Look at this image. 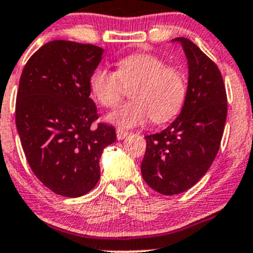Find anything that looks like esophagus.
I'll use <instances>...</instances> for the list:
<instances>
[{
  "label": "esophagus",
  "mask_w": 253,
  "mask_h": 253,
  "mask_svg": "<svg viewBox=\"0 0 253 253\" xmlns=\"http://www.w3.org/2000/svg\"><path fill=\"white\" fill-rule=\"evenodd\" d=\"M116 133H117V140H124V138H126L127 136L129 134L128 132L124 131V129H121V128L116 129Z\"/></svg>",
  "instance_id": "obj_1"
}]
</instances>
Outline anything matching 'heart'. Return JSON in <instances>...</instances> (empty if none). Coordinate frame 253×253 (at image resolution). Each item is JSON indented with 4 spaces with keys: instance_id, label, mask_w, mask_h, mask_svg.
Returning a JSON list of instances; mask_svg holds the SVG:
<instances>
[{
    "instance_id": "obj_1",
    "label": "heart",
    "mask_w": 253,
    "mask_h": 253,
    "mask_svg": "<svg viewBox=\"0 0 253 253\" xmlns=\"http://www.w3.org/2000/svg\"><path fill=\"white\" fill-rule=\"evenodd\" d=\"M132 101L106 116L110 124L133 128L152 117L162 124L180 112L186 97V77L180 68L166 66L151 53H133L117 62V71L97 68L89 79L93 97L103 107L120 102L125 87H132Z\"/></svg>"
}]
</instances>
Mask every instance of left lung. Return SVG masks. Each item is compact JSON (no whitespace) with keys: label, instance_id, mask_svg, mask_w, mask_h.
<instances>
[{"label":"left lung","instance_id":"obj_1","mask_svg":"<svg viewBox=\"0 0 253 253\" xmlns=\"http://www.w3.org/2000/svg\"><path fill=\"white\" fill-rule=\"evenodd\" d=\"M187 58L188 81L180 115L164 131L145 136L141 173L166 196L182 193L209 171L219 150L227 117V96L218 67L192 41L177 37Z\"/></svg>","mask_w":253,"mask_h":253}]
</instances>
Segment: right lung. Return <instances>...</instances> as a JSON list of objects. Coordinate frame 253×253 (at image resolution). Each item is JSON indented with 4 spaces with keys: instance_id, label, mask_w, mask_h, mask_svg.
Masks as SVG:
<instances>
[{
    "instance_id": "add662e5",
    "label": "right lung",
    "mask_w": 253,
    "mask_h": 253,
    "mask_svg": "<svg viewBox=\"0 0 253 253\" xmlns=\"http://www.w3.org/2000/svg\"><path fill=\"white\" fill-rule=\"evenodd\" d=\"M103 51L89 43L47 42L21 75L16 126L23 152L37 178L66 197L84 196L96 186L103 148L117 138L115 127L93 126L98 115L89 79Z\"/></svg>"
}]
</instances>
